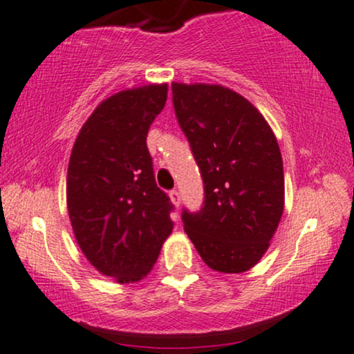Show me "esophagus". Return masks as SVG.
Returning <instances> with one entry per match:
<instances>
[{"instance_id":"obj_1","label":"esophagus","mask_w":354,"mask_h":354,"mask_svg":"<svg viewBox=\"0 0 354 354\" xmlns=\"http://www.w3.org/2000/svg\"><path fill=\"white\" fill-rule=\"evenodd\" d=\"M169 199H171V203L176 205V207H180V203H181V198H180V192L176 189L169 191Z\"/></svg>"}]
</instances>
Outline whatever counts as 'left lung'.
<instances>
[{"label": "left lung", "mask_w": 354, "mask_h": 354, "mask_svg": "<svg viewBox=\"0 0 354 354\" xmlns=\"http://www.w3.org/2000/svg\"><path fill=\"white\" fill-rule=\"evenodd\" d=\"M178 122L204 180V207L185 232L218 272H245L270 248L284 212L283 156L263 114L234 89L171 83Z\"/></svg>", "instance_id": "left-lung-1"}]
</instances>
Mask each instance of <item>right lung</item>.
Wrapping results in <instances>:
<instances>
[{"label":"right lung","mask_w":354,"mask_h":354,"mask_svg":"<svg viewBox=\"0 0 354 354\" xmlns=\"http://www.w3.org/2000/svg\"><path fill=\"white\" fill-rule=\"evenodd\" d=\"M168 83L124 89L101 101L71 149L66 207L78 247L101 274L138 283L173 232L171 204L156 186L147 133Z\"/></svg>","instance_id":"add662e5"}]
</instances>
